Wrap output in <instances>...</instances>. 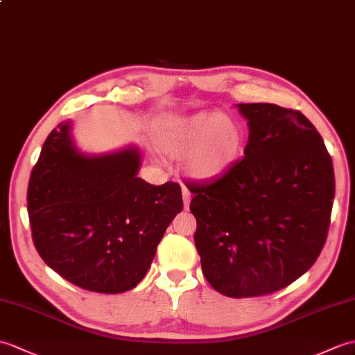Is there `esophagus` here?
<instances>
[{"label":"esophagus","instance_id":"1","mask_svg":"<svg viewBox=\"0 0 355 355\" xmlns=\"http://www.w3.org/2000/svg\"><path fill=\"white\" fill-rule=\"evenodd\" d=\"M183 201H184V209H189V202H191V192L189 189L183 186Z\"/></svg>","mask_w":355,"mask_h":355}]
</instances>
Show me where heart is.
<instances>
[{
    "label": "heart",
    "mask_w": 355,
    "mask_h": 355,
    "mask_svg": "<svg viewBox=\"0 0 355 355\" xmlns=\"http://www.w3.org/2000/svg\"><path fill=\"white\" fill-rule=\"evenodd\" d=\"M160 144L171 154L191 149L184 159L186 171L196 178H209L233 163L241 146V133L236 123L222 113L202 112L164 121Z\"/></svg>",
    "instance_id": "heart-1"
}]
</instances>
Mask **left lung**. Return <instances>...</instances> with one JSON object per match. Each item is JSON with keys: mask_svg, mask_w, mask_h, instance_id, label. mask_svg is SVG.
I'll return each mask as SVG.
<instances>
[{"mask_svg": "<svg viewBox=\"0 0 355 355\" xmlns=\"http://www.w3.org/2000/svg\"><path fill=\"white\" fill-rule=\"evenodd\" d=\"M248 119L243 157L193 193L195 246L202 274L230 298L269 295L315 265L331 218V155L300 110L239 104Z\"/></svg>", "mask_w": 355, "mask_h": 355, "instance_id": "1", "label": "left lung"}]
</instances>
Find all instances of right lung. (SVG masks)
I'll list each match as a JSON object with an SVG mask.
<instances>
[{"mask_svg": "<svg viewBox=\"0 0 355 355\" xmlns=\"http://www.w3.org/2000/svg\"><path fill=\"white\" fill-rule=\"evenodd\" d=\"M139 151L87 157L71 122L46 137L31 171L27 209L40 257L69 283L98 293L133 289L171 220L183 210L178 183L137 177Z\"/></svg>", "mask_w": 355, "mask_h": 355, "instance_id": "add662e5", "label": "right lung"}]
</instances>
